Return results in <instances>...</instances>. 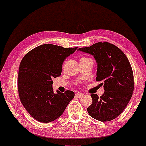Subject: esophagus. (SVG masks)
Here are the masks:
<instances>
[{
  "label": "esophagus",
  "mask_w": 146,
  "mask_h": 146,
  "mask_svg": "<svg viewBox=\"0 0 146 146\" xmlns=\"http://www.w3.org/2000/svg\"><path fill=\"white\" fill-rule=\"evenodd\" d=\"M83 95H84V94H82V93H76V94H75V96H76L77 98H82Z\"/></svg>",
  "instance_id": "1"
}]
</instances>
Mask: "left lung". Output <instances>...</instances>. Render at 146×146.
<instances>
[{
	"label": "left lung",
	"mask_w": 146,
	"mask_h": 146,
	"mask_svg": "<svg viewBox=\"0 0 146 146\" xmlns=\"http://www.w3.org/2000/svg\"><path fill=\"white\" fill-rule=\"evenodd\" d=\"M78 51L93 56L98 64L96 80L103 82L104 93L90 95L93 103L87 108L90 117L109 121L121 114L132 98L133 72L130 62L120 48L107 42H98Z\"/></svg>",
	"instance_id": "8db88e82"
}]
</instances>
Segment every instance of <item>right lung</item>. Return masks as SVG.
<instances>
[{"label": "right lung", "instance_id": "add662e5", "mask_svg": "<svg viewBox=\"0 0 146 146\" xmlns=\"http://www.w3.org/2000/svg\"><path fill=\"white\" fill-rule=\"evenodd\" d=\"M78 47L42 44L27 53L20 64L18 90L22 104L33 118L51 122L62 115L74 98L71 90L53 93V79L62 73L63 62Z\"/></svg>", "mask_w": 146, "mask_h": 146}]
</instances>
